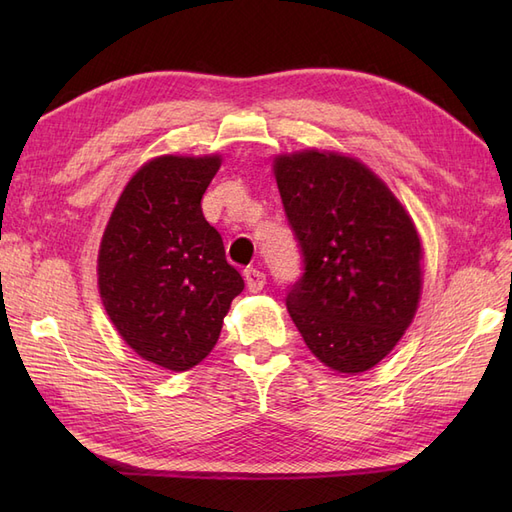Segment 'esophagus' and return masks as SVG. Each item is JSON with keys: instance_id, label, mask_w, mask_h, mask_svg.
I'll return each instance as SVG.
<instances>
[{"instance_id": "1", "label": "esophagus", "mask_w": 512, "mask_h": 512, "mask_svg": "<svg viewBox=\"0 0 512 512\" xmlns=\"http://www.w3.org/2000/svg\"><path fill=\"white\" fill-rule=\"evenodd\" d=\"M245 284H247V290L250 292H260L262 288H265L267 284V275L262 273L260 269H245Z\"/></svg>"}]
</instances>
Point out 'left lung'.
Masks as SVG:
<instances>
[{"mask_svg": "<svg viewBox=\"0 0 512 512\" xmlns=\"http://www.w3.org/2000/svg\"><path fill=\"white\" fill-rule=\"evenodd\" d=\"M303 275L286 307L307 348L342 374L378 365L421 299V239L393 192L359 160L297 151L273 160Z\"/></svg>", "mask_w": 512, "mask_h": 512, "instance_id": "left-lung-1", "label": "left lung"}]
</instances>
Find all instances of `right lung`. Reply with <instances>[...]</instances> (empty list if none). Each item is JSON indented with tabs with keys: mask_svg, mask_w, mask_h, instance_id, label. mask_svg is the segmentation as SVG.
Returning a JSON list of instances; mask_svg holds the SVG:
<instances>
[{
	"mask_svg": "<svg viewBox=\"0 0 512 512\" xmlns=\"http://www.w3.org/2000/svg\"><path fill=\"white\" fill-rule=\"evenodd\" d=\"M220 164V156L147 162L121 192L100 243L108 318L138 356L170 371L213 350L245 286L200 207Z\"/></svg>",
	"mask_w": 512,
	"mask_h": 512,
	"instance_id": "right-lung-1",
	"label": "right lung"
}]
</instances>
